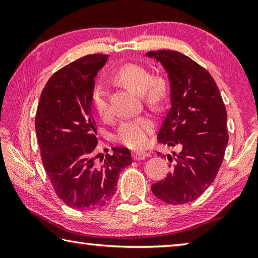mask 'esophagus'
<instances>
[{"label": "esophagus", "instance_id": "1", "mask_svg": "<svg viewBox=\"0 0 258 258\" xmlns=\"http://www.w3.org/2000/svg\"><path fill=\"white\" fill-rule=\"evenodd\" d=\"M149 156L150 155L148 154V152H143V151H133L132 152V157L134 160H143Z\"/></svg>", "mask_w": 258, "mask_h": 258}]
</instances>
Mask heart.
<instances>
[{
  "mask_svg": "<svg viewBox=\"0 0 258 258\" xmlns=\"http://www.w3.org/2000/svg\"><path fill=\"white\" fill-rule=\"evenodd\" d=\"M116 76L118 80L143 97L150 104H158L165 97V85L160 80H152L150 72L137 63H126L119 68ZM91 101L95 112L103 119L111 115L108 101V93L102 84L93 87ZM154 128V123L149 117H137L125 120L119 126L117 140L131 149L143 148L148 142V135Z\"/></svg>",
  "mask_w": 258,
  "mask_h": 258,
  "instance_id": "b5f03b06",
  "label": "heart"
}]
</instances>
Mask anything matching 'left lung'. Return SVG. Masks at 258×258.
<instances>
[{
  "label": "left lung",
  "instance_id": "8db88e82",
  "mask_svg": "<svg viewBox=\"0 0 258 258\" xmlns=\"http://www.w3.org/2000/svg\"><path fill=\"white\" fill-rule=\"evenodd\" d=\"M147 56L159 61L171 84V109L157 140L180 149L167 156L172 172L151 190L167 204H187L212 184L223 161L229 141L226 109L211 74L189 56L172 50L150 51Z\"/></svg>",
  "mask_w": 258,
  "mask_h": 258
}]
</instances>
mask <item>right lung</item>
<instances>
[{"label": "right lung", "instance_id": "obj_1", "mask_svg": "<svg viewBox=\"0 0 258 258\" xmlns=\"http://www.w3.org/2000/svg\"><path fill=\"white\" fill-rule=\"evenodd\" d=\"M107 54H89L50 77L37 106L35 130L45 172L58 197L74 209L103 206L117 190L121 169L132 164L127 148H112L98 163L97 125L91 95Z\"/></svg>", "mask_w": 258, "mask_h": 258}]
</instances>
